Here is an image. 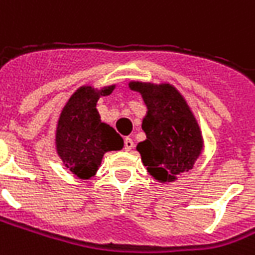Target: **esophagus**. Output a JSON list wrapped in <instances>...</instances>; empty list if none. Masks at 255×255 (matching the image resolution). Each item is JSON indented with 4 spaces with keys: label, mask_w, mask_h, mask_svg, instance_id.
<instances>
[{
    "label": "esophagus",
    "mask_w": 255,
    "mask_h": 255,
    "mask_svg": "<svg viewBox=\"0 0 255 255\" xmlns=\"http://www.w3.org/2000/svg\"><path fill=\"white\" fill-rule=\"evenodd\" d=\"M133 147V140L131 139V138H126V139H124V149H126V150H127V152H129V150H131V149H132Z\"/></svg>",
    "instance_id": "esophagus-1"
}]
</instances>
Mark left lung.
I'll return each mask as SVG.
<instances>
[{
	"label": "left lung",
	"instance_id": "obj_1",
	"mask_svg": "<svg viewBox=\"0 0 255 255\" xmlns=\"http://www.w3.org/2000/svg\"><path fill=\"white\" fill-rule=\"evenodd\" d=\"M147 106L142 123L146 140L136 146L149 174L161 181H175L192 170L203 149L200 128L182 95L172 85L131 83Z\"/></svg>",
	"mask_w": 255,
	"mask_h": 255
}]
</instances>
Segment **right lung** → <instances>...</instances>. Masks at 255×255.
Listing matches in <instances>:
<instances>
[{
	"label": "right lung",
	"mask_w": 255,
	"mask_h": 255,
	"mask_svg": "<svg viewBox=\"0 0 255 255\" xmlns=\"http://www.w3.org/2000/svg\"><path fill=\"white\" fill-rule=\"evenodd\" d=\"M113 85L95 91L81 87L62 110L56 128V149L65 165L80 178L92 177L109 150H120L123 138L113 128L101 122L97 102L109 95Z\"/></svg>",
	"instance_id": "obj_1"
}]
</instances>
